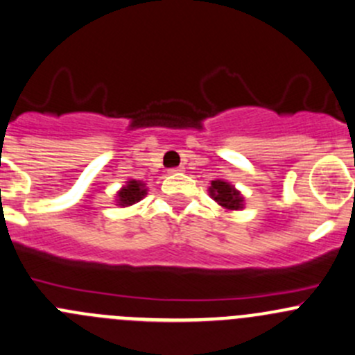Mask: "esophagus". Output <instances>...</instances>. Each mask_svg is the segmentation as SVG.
<instances>
[{"instance_id":"34e87169","label":"esophagus","mask_w":355,"mask_h":355,"mask_svg":"<svg viewBox=\"0 0 355 355\" xmlns=\"http://www.w3.org/2000/svg\"><path fill=\"white\" fill-rule=\"evenodd\" d=\"M180 171H184V168H170V170H168V173H180Z\"/></svg>"}]
</instances>
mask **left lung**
<instances>
[{
  "label": "left lung",
  "mask_w": 355,
  "mask_h": 355,
  "mask_svg": "<svg viewBox=\"0 0 355 355\" xmlns=\"http://www.w3.org/2000/svg\"><path fill=\"white\" fill-rule=\"evenodd\" d=\"M211 198L216 200L220 206L227 207V209H241L242 207V196L232 187L228 182L223 180H213L209 187Z\"/></svg>",
  "instance_id": "obj_1"
}]
</instances>
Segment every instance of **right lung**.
<instances>
[{"label": "right lung", "mask_w": 355, "mask_h": 355, "mask_svg": "<svg viewBox=\"0 0 355 355\" xmlns=\"http://www.w3.org/2000/svg\"><path fill=\"white\" fill-rule=\"evenodd\" d=\"M144 196V184H141V182L137 180H130L127 184V187H123L118 192V204H120V206H130V204L139 202Z\"/></svg>", "instance_id": "right-lung-1"}]
</instances>
